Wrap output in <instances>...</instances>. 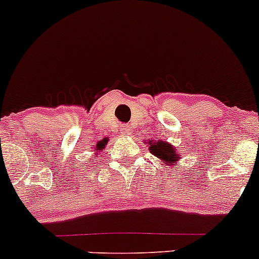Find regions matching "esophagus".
<instances>
[{"mask_svg":"<svg viewBox=\"0 0 259 259\" xmlns=\"http://www.w3.org/2000/svg\"><path fill=\"white\" fill-rule=\"evenodd\" d=\"M120 132H121L122 135L130 134V129H129V126H126V125H121V127H120Z\"/></svg>","mask_w":259,"mask_h":259,"instance_id":"esophagus-1","label":"esophagus"}]
</instances>
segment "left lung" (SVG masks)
Listing matches in <instances>:
<instances>
[{
    "instance_id": "8db88e82",
    "label": "left lung",
    "mask_w": 259,
    "mask_h": 259,
    "mask_svg": "<svg viewBox=\"0 0 259 259\" xmlns=\"http://www.w3.org/2000/svg\"><path fill=\"white\" fill-rule=\"evenodd\" d=\"M148 147H149V152L152 153L154 157L162 162L163 167L164 165H173L181 160V154L177 149H175L172 144L168 142H163V140H148Z\"/></svg>"
}]
</instances>
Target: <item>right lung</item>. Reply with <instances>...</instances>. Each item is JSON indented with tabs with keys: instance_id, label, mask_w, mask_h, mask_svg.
<instances>
[{
	"instance_id": "1",
	"label": "right lung",
	"mask_w": 259,
	"mask_h": 259,
	"mask_svg": "<svg viewBox=\"0 0 259 259\" xmlns=\"http://www.w3.org/2000/svg\"><path fill=\"white\" fill-rule=\"evenodd\" d=\"M104 148H105V144H97V147H96V150H97V152H99V150L104 149ZM95 154H96V153H95Z\"/></svg>"
}]
</instances>
